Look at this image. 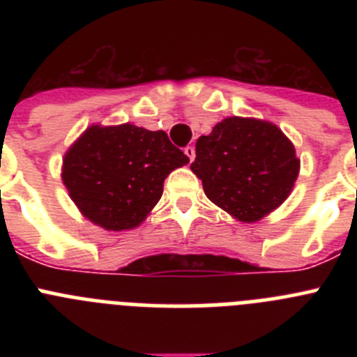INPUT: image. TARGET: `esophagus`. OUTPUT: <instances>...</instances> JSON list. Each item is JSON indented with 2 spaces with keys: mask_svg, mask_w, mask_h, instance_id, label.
<instances>
[{
  "mask_svg": "<svg viewBox=\"0 0 357 357\" xmlns=\"http://www.w3.org/2000/svg\"><path fill=\"white\" fill-rule=\"evenodd\" d=\"M184 153L189 157V160L193 162V160H195V148L193 146H185L184 148Z\"/></svg>",
  "mask_w": 357,
  "mask_h": 357,
  "instance_id": "34e87169",
  "label": "esophagus"
}]
</instances>
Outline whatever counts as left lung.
<instances>
[{"mask_svg":"<svg viewBox=\"0 0 357 357\" xmlns=\"http://www.w3.org/2000/svg\"><path fill=\"white\" fill-rule=\"evenodd\" d=\"M191 169L213 204L254 223L289 197L301 160L273 123L232 116L198 137Z\"/></svg>","mask_w":357,"mask_h":357,"instance_id":"left-lung-1","label":"left lung"}]
</instances>
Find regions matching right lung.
<instances>
[{"mask_svg": "<svg viewBox=\"0 0 357 357\" xmlns=\"http://www.w3.org/2000/svg\"><path fill=\"white\" fill-rule=\"evenodd\" d=\"M164 130L130 123L93 125L66 151L62 182L87 220L107 230H130L162 197L164 178L188 164Z\"/></svg>", "mask_w": 357, "mask_h": 357, "instance_id": "right-lung-1", "label": "right lung"}]
</instances>
